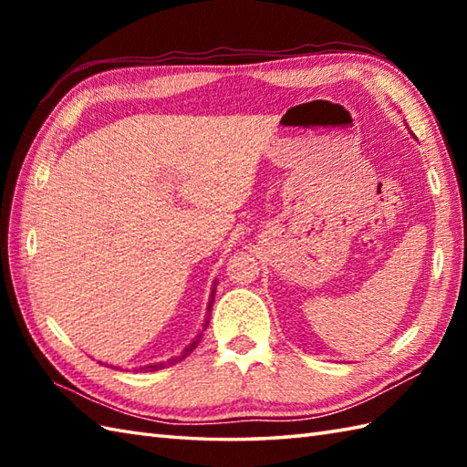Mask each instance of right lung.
<instances>
[{
  "instance_id": "1",
  "label": "right lung",
  "mask_w": 467,
  "mask_h": 467,
  "mask_svg": "<svg viewBox=\"0 0 467 467\" xmlns=\"http://www.w3.org/2000/svg\"><path fill=\"white\" fill-rule=\"evenodd\" d=\"M213 301H214V289H213V295H211V303H208V311H206V319H204V325H202V331H204L206 327H208V321H211V306H213ZM201 339H202V333H198V335H196V339H194L191 345H188L186 349H184L181 355H178V357H172V359H168L166 363L144 365V367H140V371H144V373H146V371H158V369H164L166 365H174V363H178V361H182L186 355H191V353L196 349V345H198V341H201Z\"/></svg>"
}]
</instances>
